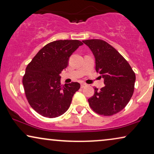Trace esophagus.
<instances>
[{"instance_id": "esophagus-1", "label": "esophagus", "mask_w": 154, "mask_h": 154, "mask_svg": "<svg viewBox=\"0 0 154 154\" xmlns=\"http://www.w3.org/2000/svg\"><path fill=\"white\" fill-rule=\"evenodd\" d=\"M86 86H87V84H85V83H82L81 85V87L82 88H83L86 87Z\"/></svg>"}]
</instances>
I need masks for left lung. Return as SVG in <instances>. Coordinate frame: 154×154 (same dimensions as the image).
<instances>
[{"label": "left lung", "mask_w": 154, "mask_h": 154, "mask_svg": "<svg viewBox=\"0 0 154 154\" xmlns=\"http://www.w3.org/2000/svg\"><path fill=\"white\" fill-rule=\"evenodd\" d=\"M95 59V69L104 79L105 86L88 99L90 106L102 116H112L125 108L133 94L135 73L125 59L102 40L83 41Z\"/></svg>", "instance_id": "left-lung-1"}]
</instances>
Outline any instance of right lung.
Masks as SVG:
<instances>
[{"label":"right lung","instance_id":"1","mask_svg":"<svg viewBox=\"0 0 154 154\" xmlns=\"http://www.w3.org/2000/svg\"><path fill=\"white\" fill-rule=\"evenodd\" d=\"M82 45L78 40L53 41L40 50L27 66L22 81L25 94L30 106L43 116L58 117L70 106L81 85L72 82L62 85L60 74Z\"/></svg>","mask_w":154,"mask_h":154}]
</instances>
